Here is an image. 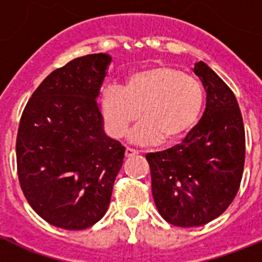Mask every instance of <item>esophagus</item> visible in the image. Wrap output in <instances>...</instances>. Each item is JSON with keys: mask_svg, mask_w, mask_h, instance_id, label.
<instances>
[{"mask_svg": "<svg viewBox=\"0 0 262 262\" xmlns=\"http://www.w3.org/2000/svg\"><path fill=\"white\" fill-rule=\"evenodd\" d=\"M136 154H139V151L136 150V149L126 148V150H124V156L126 157H134V156H136Z\"/></svg>", "mask_w": 262, "mask_h": 262, "instance_id": "34e87169", "label": "esophagus"}]
</instances>
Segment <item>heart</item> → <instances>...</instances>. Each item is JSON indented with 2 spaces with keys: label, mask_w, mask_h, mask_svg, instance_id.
<instances>
[{
  "label": "heart",
  "mask_w": 262,
  "mask_h": 262,
  "mask_svg": "<svg viewBox=\"0 0 262 262\" xmlns=\"http://www.w3.org/2000/svg\"><path fill=\"white\" fill-rule=\"evenodd\" d=\"M203 104L201 82L170 66L135 72L123 90L108 89L101 98L104 119L114 138L123 136L141 111L144 119L129 134V140L140 145L185 136L198 121Z\"/></svg>",
  "instance_id": "heart-1"
}]
</instances>
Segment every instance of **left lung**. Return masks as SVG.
I'll return each instance as SVG.
<instances>
[{
  "label": "left lung",
  "mask_w": 262,
  "mask_h": 262,
  "mask_svg": "<svg viewBox=\"0 0 262 262\" xmlns=\"http://www.w3.org/2000/svg\"><path fill=\"white\" fill-rule=\"evenodd\" d=\"M194 73L207 92L201 121L180 144L145 157L157 210L181 228L208 224L230 206L246 158L245 124L233 91L203 61Z\"/></svg>",
  "instance_id": "obj_1"
}]
</instances>
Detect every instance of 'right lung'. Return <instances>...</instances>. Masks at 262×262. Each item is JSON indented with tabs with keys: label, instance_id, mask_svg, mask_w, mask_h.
Masks as SVG:
<instances>
[{
	"label": "right lung",
	"instance_id": "1",
	"mask_svg": "<svg viewBox=\"0 0 262 262\" xmlns=\"http://www.w3.org/2000/svg\"><path fill=\"white\" fill-rule=\"evenodd\" d=\"M106 54L69 61L32 94L16 136L17 178L31 207L45 221L83 230L108 210L124 146L104 134L99 91Z\"/></svg>",
	"mask_w": 262,
	"mask_h": 262
}]
</instances>
